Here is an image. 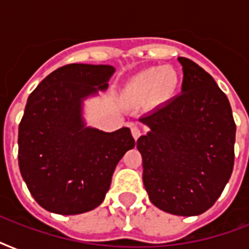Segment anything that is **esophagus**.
Returning a JSON list of instances; mask_svg holds the SVG:
<instances>
[{
  "instance_id": "34e87169",
  "label": "esophagus",
  "mask_w": 249,
  "mask_h": 249,
  "mask_svg": "<svg viewBox=\"0 0 249 249\" xmlns=\"http://www.w3.org/2000/svg\"><path fill=\"white\" fill-rule=\"evenodd\" d=\"M132 136L134 140H138L141 137V129L137 125H133L132 126Z\"/></svg>"
}]
</instances>
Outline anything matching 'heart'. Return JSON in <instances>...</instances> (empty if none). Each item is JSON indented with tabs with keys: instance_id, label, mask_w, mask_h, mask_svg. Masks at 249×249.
I'll use <instances>...</instances> for the list:
<instances>
[{
	"instance_id": "1",
	"label": "heart",
	"mask_w": 249,
	"mask_h": 249,
	"mask_svg": "<svg viewBox=\"0 0 249 249\" xmlns=\"http://www.w3.org/2000/svg\"><path fill=\"white\" fill-rule=\"evenodd\" d=\"M179 86V76L173 67H151L134 76L126 86V95L133 101L150 98L155 105L170 101Z\"/></svg>"
}]
</instances>
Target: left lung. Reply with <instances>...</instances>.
<instances>
[{
	"label": "left lung",
	"mask_w": 249,
	"mask_h": 249,
	"mask_svg": "<svg viewBox=\"0 0 249 249\" xmlns=\"http://www.w3.org/2000/svg\"><path fill=\"white\" fill-rule=\"evenodd\" d=\"M178 62L181 94L141 117L150 130L137 148L152 204L177 216H197L216 203L230 179L236 125L212 76L187 58Z\"/></svg>",
	"instance_id": "obj_1"
}]
</instances>
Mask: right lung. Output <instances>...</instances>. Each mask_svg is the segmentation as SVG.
Segmentation results:
<instances>
[{"label": "right lung", "instance_id": "right-lung-1", "mask_svg": "<svg viewBox=\"0 0 249 249\" xmlns=\"http://www.w3.org/2000/svg\"><path fill=\"white\" fill-rule=\"evenodd\" d=\"M113 72L106 64H67L28 97L18 160L29 193L49 212L80 214L97 208L117 163L136 146L129 128L106 133L84 123L83 101L107 89Z\"/></svg>", "mask_w": 249, "mask_h": 249}]
</instances>
